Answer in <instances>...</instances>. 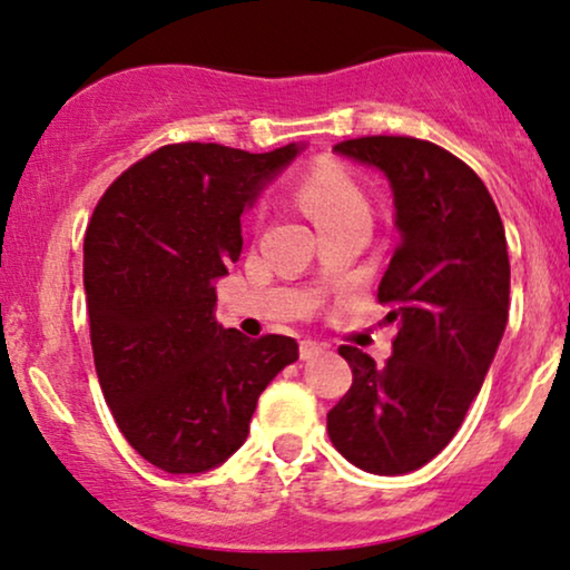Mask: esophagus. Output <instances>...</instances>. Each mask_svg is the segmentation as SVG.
<instances>
[{"label":"esophagus","mask_w":570,"mask_h":570,"mask_svg":"<svg viewBox=\"0 0 570 570\" xmlns=\"http://www.w3.org/2000/svg\"><path fill=\"white\" fill-rule=\"evenodd\" d=\"M324 353V345H318L315 340H303L299 342V355H303V361H311L315 355Z\"/></svg>","instance_id":"1"}]
</instances>
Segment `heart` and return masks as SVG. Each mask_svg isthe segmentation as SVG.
Masks as SVG:
<instances>
[{"label": "heart", "instance_id": "heart-1", "mask_svg": "<svg viewBox=\"0 0 570 570\" xmlns=\"http://www.w3.org/2000/svg\"><path fill=\"white\" fill-rule=\"evenodd\" d=\"M299 202L318 228L347 217H366V198L337 167H318L299 185Z\"/></svg>", "mask_w": 570, "mask_h": 570}]
</instances>
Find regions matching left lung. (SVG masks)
I'll return each mask as SVG.
<instances>
[{"instance_id":"1","label":"left lung","mask_w":570,"mask_h":570,"mask_svg":"<svg viewBox=\"0 0 570 570\" xmlns=\"http://www.w3.org/2000/svg\"><path fill=\"white\" fill-rule=\"evenodd\" d=\"M334 154L380 169L397 246L380 284L397 324L393 355L342 345L353 385L326 414L334 449L374 475H406L441 454L481 393L510 313L504 225L481 177L416 137H358Z\"/></svg>"}]
</instances>
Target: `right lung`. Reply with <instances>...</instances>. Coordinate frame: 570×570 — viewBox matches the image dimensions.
I'll return each instance as SVG.
<instances>
[{"mask_svg": "<svg viewBox=\"0 0 570 570\" xmlns=\"http://www.w3.org/2000/svg\"><path fill=\"white\" fill-rule=\"evenodd\" d=\"M305 146L271 154L164 146L116 180L85 236L95 372L129 445L196 475L249 435L257 397L299 358L292 337H244L215 321V281L242 255V215Z\"/></svg>", "mask_w": 570, "mask_h": 570, "instance_id": "right-lung-1", "label": "right lung"}]
</instances>
